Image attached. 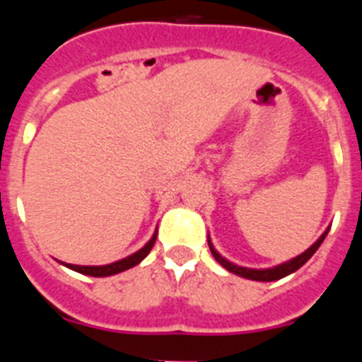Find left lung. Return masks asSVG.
I'll list each match as a JSON object with an SVG mask.
<instances>
[{
	"instance_id": "1",
	"label": "left lung",
	"mask_w": 362,
	"mask_h": 362,
	"mask_svg": "<svg viewBox=\"0 0 362 362\" xmlns=\"http://www.w3.org/2000/svg\"><path fill=\"white\" fill-rule=\"evenodd\" d=\"M328 230H330V228H326L321 238H319L317 241L310 246L308 250H305L300 255L290 259V261H286V263H283V264H277V267H274V268H263V270H257V268L238 267V264L230 263L228 259L223 257V255H221L219 252L214 248L210 238H209V246H210V252H212V255L216 257L217 263H219L223 268H226L228 272H232V274H235V276L245 277V279H252V281H277V279H283V277L290 276V274H293L296 270H299V268L303 267V264H305L306 261H308V259L312 257L313 254H315V252H317V248L321 246V243L325 241Z\"/></svg>"
}]
</instances>
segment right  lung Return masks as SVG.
<instances>
[{"label":"right lung","mask_w":362,"mask_h":362,"mask_svg":"<svg viewBox=\"0 0 362 362\" xmlns=\"http://www.w3.org/2000/svg\"><path fill=\"white\" fill-rule=\"evenodd\" d=\"M156 238H158V230L153 232V235L150 238V241L143 246L141 250H137L136 254L129 255V257L121 259V261H116V263H110V264H103V267H81V264H69L65 263L66 268L74 272H79V274H85V276H92V277H108V276H116L119 272L129 270V268L136 267L150 254L152 250L153 243H156Z\"/></svg>","instance_id":"right-lung-1"}]
</instances>
